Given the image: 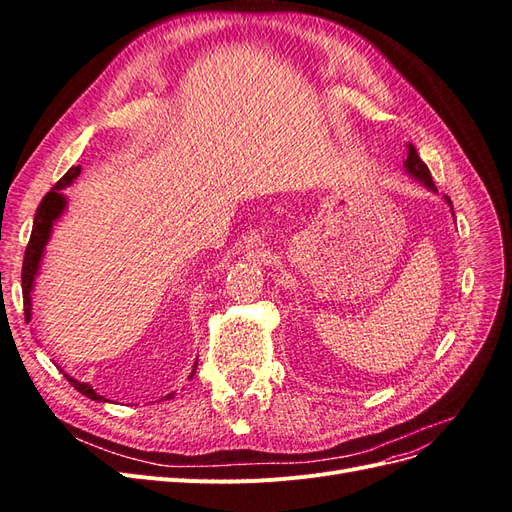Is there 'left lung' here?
I'll list each match as a JSON object with an SVG mask.
<instances>
[{
	"label": "left lung",
	"mask_w": 512,
	"mask_h": 512,
	"mask_svg": "<svg viewBox=\"0 0 512 512\" xmlns=\"http://www.w3.org/2000/svg\"><path fill=\"white\" fill-rule=\"evenodd\" d=\"M404 166H406V170L408 173L412 175V177H416L418 181L421 183H425L429 190H433V192H438V188H436V183H433V179H431V173H429V168H427V164L421 160V156H418L416 153V149H414V145L412 143H408V158H406V162H404ZM446 198V203L453 207V203H451V198L448 196H444Z\"/></svg>",
	"instance_id": "1"
}]
</instances>
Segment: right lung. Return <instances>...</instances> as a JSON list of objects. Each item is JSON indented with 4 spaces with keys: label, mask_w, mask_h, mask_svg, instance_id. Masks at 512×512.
<instances>
[{
    "label": "right lung",
    "mask_w": 512,
    "mask_h": 512,
    "mask_svg": "<svg viewBox=\"0 0 512 512\" xmlns=\"http://www.w3.org/2000/svg\"><path fill=\"white\" fill-rule=\"evenodd\" d=\"M81 175V166H72L68 173L61 177L51 192H46V196L42 198L40 207L36 209V218H34V228H32V237H29V243L25 247V258H23V271H21V284H23V307H25V318L29 320L32 318V288H34V280H36V273H38V267H40V260H42V252H44V245L46 241H49L51 237V228L55 224V220L61 215V211H64L66 207V198L64 194H61V190L66 188V185H70L76 177ZM196 371V365L192 369V376ZM190 376V378H192ZM68 382L74 386L76 391L87 395L89 399L94 401H106L102 395H98L94 389H91L89 384L85 382H76L74 378L66 376ZM173 397V395H168Z\"/></svg>",
    "instance_id": "1"
}]
</instances>
